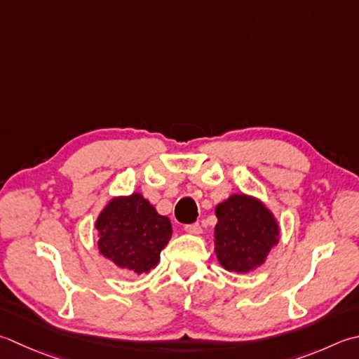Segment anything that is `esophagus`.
<instances>
[{
  "instance_id": "esophagus-1",
  "label": "esophagus",
  "mask_w": 359,
  "mask_h": 359,
  "mask_svg": "<svg viewBox=\"0 0 359 359\" xmlns=\"http://www.w3.org/2000/svg\"><path fill=\"white\" fill-rule=\"evenodd\" d=\"M185 231L189 235H201L202 233V227L201 224H191V226H187Z\"/></svg>"
}]
</instances>
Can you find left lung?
I'll use <instances>...</instances> for the list:
<instances>
[{
  "mask_svg": "<svg viewBox=\"0 0 359 359\" xmlns=\"http://www.w3.org/2000/svg\"><path fill=\"white\" fill-rule=\"evenodd\" d=\"M215 254L224 269L248 273L263 266L280 241L276 216L255 196L235 193L215 208Z\"/></svg>",
  "mask_w": 359,
  "mask_h": 359,
  "instance_id": "left-lung-1",
  "label": "left lung"
}]
</instances>
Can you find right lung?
Wrapping results in <instances>:
<instances>
[{
  "label": "right lung",
  "mask_w": 359,
  "mask_h": 359,
  "mask_svg": "<svg viewBox=\"0 0 359 359\" xmlns=\"http://www.w3.org/2000/svg\"><path fill=\"white\" fill-rule=\"evenodd\" d=\"M95 229L100 254L130 273L156 268L172 235L170 217L158 215L142 193L111 198L96 217Z\"/></svg>",
  "instance_id": "add662e5"
}]
</instances>
